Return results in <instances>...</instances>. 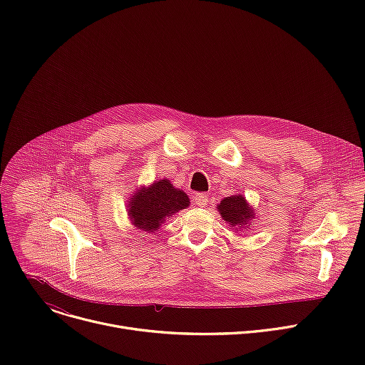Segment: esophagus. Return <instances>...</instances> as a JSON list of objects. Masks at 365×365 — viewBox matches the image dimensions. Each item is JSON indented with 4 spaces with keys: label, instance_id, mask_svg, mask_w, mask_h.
<instances>
[{
    "label": "esophagus",
    "instance_id": "34e87169",
    "mask_svg": "<svg viewBox=\"0 0 365 365\" xmlns=\"http://www.w3.org/2000/svg\"><path fill=\"white\" fill-rule=\"evenodd\" d=\"M207 202H210V197H207V195H205V193H196L195 195V203L197 206H205V205H207Z\"/></svg>",
    "mask_w": 365,
    "mask_h": 365
}]
</instances>
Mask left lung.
Masks as SVG:
<instances>
[{"label":"left lung","mask_w":365,"mask_h":365,"mask_svg":"<svg viewBox=\"0 0 365 365\" xmlns=\"http://www.w3.org/2000/svg\"><path fill=\"white\" fill-rule=\"evenodd\" d=\"M217 210L222 218L232 230L242 231L252 225V220H255V211L254 206H251L245 196L241 193L227 196L221 200V203L217 205Z\"/></svg>","instance_id":"left-lung-1"}]
</instances>
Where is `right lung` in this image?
Segmentation results:
<instances>
[{"instance_id": "obj_1", "label": "right lung", "mask_w": 365, "mask_h": 365, "mask_svg": "<svg viewBox=\"0 0 365 365\" xmlns=\"http://www.w3.org/2000/svg\"><path fill=\"white\" fill-rule=\"evenodd\" d=\"M190 205L189 196L170 180L160 179L141 186L127 203V215L135 230L155 232L175 214Z\"/></svg>"}]
</instances>
